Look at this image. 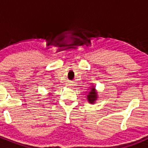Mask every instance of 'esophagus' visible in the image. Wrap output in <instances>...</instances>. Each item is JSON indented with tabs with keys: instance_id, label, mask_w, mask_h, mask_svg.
<instances>
[{
	"instance_id": "esophagus-1",
	"label": "esophagus",
	"mask_w": 148,
	"mask_h": 148,
	"mask_svg": "<svg viewBox=\"0 0 148 148\" xmlns=\"http://www.w3.org/2000/svg\"><path fill=\"white\" fill-rule=\"evenodd\" d=\"M67 86H68V87H73V86H74V84H73V82H69V83L67 84Z\"/></svg>"
}]
</instances>
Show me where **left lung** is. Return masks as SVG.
Returning <instances> with one entry per match:
<instances>
[{
    "label": "left lung",
    "mask_w": 148,
    "mask_h": 148,
    "mask_svg": "<svg viewBox=\"0 0 148 148\" xmlns=\"http://www.w3.org/2000/svg\"><path fill=\"white\" fill-rule=\"evenodd\" d=\"M96 99H97V93L95 92V88L92 87L90 91V92H89L88 95H87V99H88L89 102L91 103V104H94Z\"/></svg>",
    "instance_id": "1"
}]
</instances>
